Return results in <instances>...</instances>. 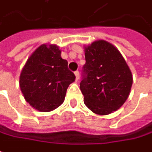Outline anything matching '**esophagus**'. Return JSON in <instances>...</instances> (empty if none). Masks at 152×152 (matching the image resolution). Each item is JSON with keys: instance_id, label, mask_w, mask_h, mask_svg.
<instances>
[{"instance_id": "1", "label": "esophagus", "mask_w": 152, "mask_h": 152, "mask_svg": "<svg viewBox=\"0 0 152 152\" xmlns=\"http://www.w3.org/2000/svg\"><path fill=\"white\" fill-rule=\"evenodd\" d=\"M75 76H76V81H78V80H79V77H80V75H79V71H76V72H75Z\"/></svg>"}]
</instances>
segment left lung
I'll use <instances>...</instances> for the list:
<instances>
[{
	"label": "left lung",
	"instance_id": "1",
	"mask_svg": "<svg viewBox=\"0 0 152 152\" xmlns=\"http://www.w3.org/2000/svg\"><path fill=\"white\" fill-rule=\"evenodd\" d=\"M86 64L80 88L84 104L97 115H109L129 98L133 75L119 50L104 40L84 46Z\"/></svg>",
	"mask_w": 152,
	"mask_h": 152
}]
</instances>
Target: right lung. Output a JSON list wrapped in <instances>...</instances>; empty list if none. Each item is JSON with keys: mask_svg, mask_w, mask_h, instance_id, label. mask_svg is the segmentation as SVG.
I'll list each match as a JSON object with an SVG mask.
<instances>
[{"mask_svg": "<svg viewBox=\"0 0 152 152\" xmlns=\"http://www.w3.org/2000/svg\"><path fill=\"white\" fill-rule=\"evenodd\" d=\"M76 76L68 69L55 44H42L30 55L19 76L26 102L37 110L49 112L63 104L66 91Z\"/></svg>", "mask_w": 152, "mask_h": 152, "instance_id": "obj_1", "label": "right lung"}]
</instances>
